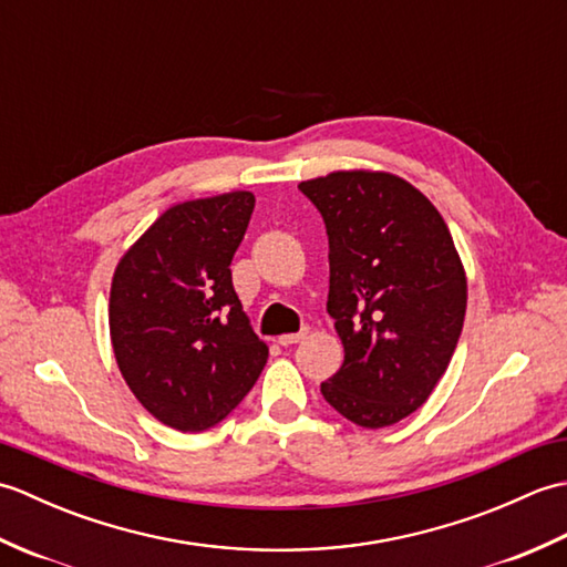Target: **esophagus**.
I'll list each match as a JSON object with an SVG mask.
<instances>
[{
	"label": "esophagus",
	"mask_w": 567,
	"mask_h": 567,
	"mask_svg": "<svg viewBox=\"0 0 567 567\" xmlns=\"http://www.w3.org/2000/svg\"><path fill=\"white\" fill-rule=\"evenodd\" d=\"M307 333H309V329H307V327H305L302 331H297V333H282L280 339H277V343H280V346H292V343H299V341H302Z\"/></svg>",
	"instance_id": "34e87169"
}]
</instances>
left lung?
<instances>
[{
    "label": "left lung",
    "instance_id": "left-lung-1",
    "mask_svg": "<svg viewBox=\"0 0 567 567\" xmlns=\"http://www.w3.org/2000/svg\"><path fill=\"white\" fill-rule=\"evenodd\" d=\"M329 234V302L343 365L321 394L363 429L429 400L461 339L467 277L443 216L404 177L333 171L299 183Z\"/></svg>",
    "mask_w": 567,
    "mask_h": 567
}]
</instances>
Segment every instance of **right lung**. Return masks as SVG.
I'll use <instances>...</instances> for the list:
<instances>
[{
    "mask_svg": "<svg viewBox=\"0 0 567 567\" xmlns=\"http://www.w3.org/2000/svg\"><path fill=\"white\" fill-rule=\"evenodd\" d=\"M252 207L246 189L173 204L116 262V365L136 400L183 433L219 424L268 363L231 282Z\"/></svg>",
    "mask_w": 567,
    "mask_h": 567,
    "instance_id": "obj_1",
    "label": "right lung"
}]
</instances>
